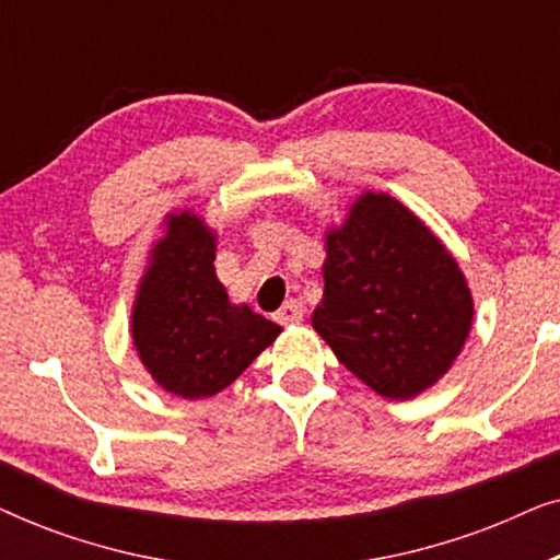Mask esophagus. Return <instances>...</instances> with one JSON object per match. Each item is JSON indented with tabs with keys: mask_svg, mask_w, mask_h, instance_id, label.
<instances>
[{
	"mask_svg": "<svg viewBox=\"0 0 560 560\" xmlns=\"http://www.w3.org/2000/svg\"><path fill=\"white\" fill-rule=\"evenodd\" d=\"M303 316H305L303 303L288 301L278 313H275V320H278V324H282V326H288V324H298V320H303Z\"/></svg>",
	"mask_w": 560,
	"mask_h": 560,
	"instance_id": "34e87169",
	"label": "esophagus"
}]
</instances>
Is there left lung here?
I'll return each instance as SVG.
<instances>
[{"instance_id":"8db88e82","label":"left lung","mask_w":560,"mask_h":560,"mask_svg":"<svg viewBox=\"0 0 560 560\" xmlns=\"http://www.w3.org/2000/svg\"><path fill=\"white\" fill-rule=\"evenodd\" d=\"M471 318L456 259L397 198L366 190L326 232L313 328L377 395L410 400L435 385L462 354Z\"/></svg>"}]
</instances>
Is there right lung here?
I'll return each mask as SVG.
<instances>
[{
  "label": "right lung",
  "mask_w": 560,
  "mask_h": 560,
  "mask_svg": "<svg viewBox=\"0 0 560 560\" xmlns=\"http://www.w3.org/2000/svg\"><path fill=\"white\" fill-rule=\"evenodd\" d=\"M132 305V339L144 370L167 393L201 400L232 385L282 328L229 303L213 270L217 234L190 211L165 219Z\"/></svg>",
  "instance_id": "add662e5"
}]
</instances>
